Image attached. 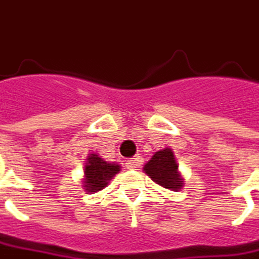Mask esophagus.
<instances>
[{
  "mask_svg": "<svg viewBox=\"0 0 259 259\" xmlns=\"http://www.w3.org/2000/svg\"><path fill=\"white\" fill-rule=\"evenodd\" d=\"M124 162H126V167L129 169H133V168H137V165H139V158H129Z\"/></svg>",
  "mask_w": 259,
  "mask_h": 259,
  "instance_id": "1",
  "label": "esophagus"
}]
</instances>
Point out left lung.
<instances>
[{
  "label": "left lung",
  "mask_w": 259,
  "mask_h": 259,
  "mask_svg": "<svg viewBox=\"0 0 259 259\" xmlns=\"http://www.w3.org/2000/svg\"><path fill=\"white\" fill-rule=\"evenodd\" d=\"M144 171L154 182L169 191H181L184 185V180L178 171V164L171 148L157 151L144 165Z\"/></svg>",
  "instance_id": "1"
}]
</instances>
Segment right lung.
Wrapping results in <instances>:
<instances>
[{"instance_id": "add662e5", "label": "right lung", "mask_w": 259, "mask_h": 259, "mask_svg": "<svg viewBox=\"0 0 259 259\" xmlns=\"http://www.w3.org/2000/svg\"><path fill=\"white\" fill-rule=\"evenodd\" d=\"M119 171H120V165L115 162H108L95 153L90 154L87 158L85 171H84L85 172L84 185L87 192L102 191Z\"/></svg>"}]
</instances>
